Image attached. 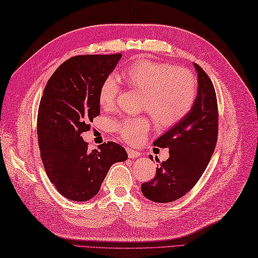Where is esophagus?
Wrapping results in <instances>:
<instances>
[{"mask_svg":"<svg viewBox=\"0 0 258 258\" xmlns=\"http://www.w3.org/2000/svg\"><path fill=\"white\" fill-rule=\"evenodd\" d=\"M126 151H127V154H128L130 158H138L139 156H141V153L139 151H135L132 149H127Z\"/></svg>","mask_w":258,"mask_h":258,"instance_id":"34e87169","label":"esophagus"}]
</instances>
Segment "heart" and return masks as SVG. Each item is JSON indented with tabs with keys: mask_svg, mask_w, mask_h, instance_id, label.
I'll return each instance as SVG.
<instances>
[{
	"mask_svg": "<svg viewBox=\"0 0 258 258\" xmlns=\"http://www.w3.org/2000/svg\"><path fill=\"white\" fill-rule=\"evenodd\" d=\"M122 79L130 87L143 93L142 108L149 112L157 125L176 124L188 114L196 100L195 78L185 69L140 59L123 71ZM118 92L116 78L107 76L98 92L101 106L112 108ZM149 128V120L142 116L125 117L115 123L120 138L132 144L141 142Z\"/></svg>",
	"mask_w": 258,
	"mask_h": 258,
	"instance_id": "heart-1",
	"label": "heart"
}]
</instances>
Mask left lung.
Instances as JSON below:
<instances>
[{"label":"left lung","instance_id":"1","mask_svg":"<svg viewBox=\"0 0 258 258\" xmlns=\"http://www.w3.org/2000/svg\"><path fill=\"white\" fill-rule=\"evenodd\" d=\"M197 96L188 114L155 140L153 145L168 149L169 157L156 169V176L141 186L147 200L171 203L184 196L206 169L217 141V102L212 81L200 65Z\"/></svg>","mask_w":258,"mask_h":258}]
</instances>
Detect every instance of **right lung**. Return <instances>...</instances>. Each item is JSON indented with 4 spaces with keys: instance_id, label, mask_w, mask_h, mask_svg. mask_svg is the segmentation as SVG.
<instances>
[{
    "instance_id": "right-lung-1",
    "label": "right lung",
    "mask_w": 258,
    "mask_h": 258,
    "mask_svg": "<svg viewBox=\"0 0 258 258\" xmlns=\"http://www.w3.org/2000/svg\"><path fill=\"white\" fill-rule=\"evenodd\" d=\"M122 54L79 55L65 61L43 91L37 114L41 158L52 184L75 202L93 199L114 163L127 160L114 142L90 152L82 133L100 115L98 92Z\"/></svg>"
}]
</instances>
